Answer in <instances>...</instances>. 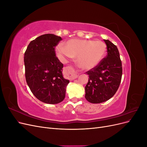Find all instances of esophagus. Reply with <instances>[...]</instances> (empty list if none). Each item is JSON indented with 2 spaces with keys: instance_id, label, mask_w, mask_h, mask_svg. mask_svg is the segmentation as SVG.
Masks as SVG:
<instances>
[{
  "instance_id": "esophagus-1",
  "label": "esophagus",
  "mask_w": 147,
  "mask_h": 147,
  "mask_svg": "<svg viewBox=\"0 0 147 147\" xmlns=\"http://www.w3.org/2000/svg\"><path fill=\"white\" fill-rule=\"evenodd\" d=\"M65 73L67 76L70 80H74L78 77V74L75 72V69L71 66H68L65 67Z\"/></svg>"
}]
</instances>
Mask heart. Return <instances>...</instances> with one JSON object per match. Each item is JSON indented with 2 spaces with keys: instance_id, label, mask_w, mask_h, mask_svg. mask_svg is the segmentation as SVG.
Wrapping results in <instances>:
<instances>
[{
  "instance_id": "obj_1",
  "label": "heart",
  "mask_w": 147,
  "mask_h": 147,
  "mask_svg": "<svg viewBox=\"0 0 147 147\" xmlns=\"http://www.w3.org/2000/svg\"><path fill=\"white\" fill-rule=\"evenodd\" d=\"M106 44L100 40L70 39L65 43V47L58 45L56 52L60 58L65 57H77L80 68L84 70L93 69L98 65L106 53Z\"/></svg>"
}]
</instances>
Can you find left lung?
<instances>
[{"label": "left lung", "mask_w": 147, "mask_h": 147, "mask_svg": "<svg viewBox=\"0 0 147 147\" xmlns=\"http://www.w3.org/2000/svg\"><path fill=\"white\" fill-rule=\"evenodd\" d=\"M104 40L107 55L86 72L90 78L85 86V98L92 104L102 103L112 97L121 80L122 64L118 48L109 40Z\"/></svg>", "instance_id": "8db88e82"}]
</instances>
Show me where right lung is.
I'll list each match as a JSON object with an SVG mask.
<instances>
[{
  "label": "right lung",
  "instance_id": "right-lung-1",
  "mask_svg": "<svg viewBox=\"0 0 147 147\" xmlns=\"http://www.w3.org/2000/svg\"><path fill=\"white\" fill-rule=\"evenodd\" d=\"M61 37L44 34L31 41L24 53L26 82L32 94L46 104L63 101L69 80L64 78L63 64L56 56Z\"/></svg>",
  "mask_w": 147,
  "mask_h": 147
}]
</instances>
